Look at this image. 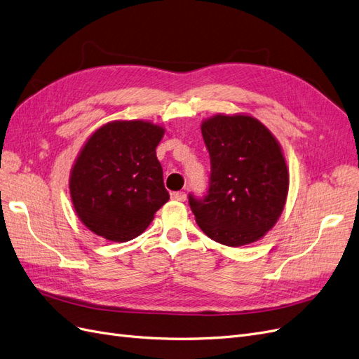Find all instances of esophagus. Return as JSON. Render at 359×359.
Returning a JSON list of instances; mask_svg holds the SVG:
<instances>
[{"label": "esophagus", "mask_w": 359, "mask_h": 359, "mask_svg": "<svg viewBox=\"0 0 359 359\" xmlns=\"http://www.w3.org/2000/svg\"><path fill=\"white\" fill-rule=\"evenodd\" d=\"M171 200H175V201H184V200H187V194H184L183 191L171 192Z\"/></svg>", "instance_id": "esophagus-1"}]
</instances>
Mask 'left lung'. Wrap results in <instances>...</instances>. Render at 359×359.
Listing matches in <instances>:
<instances>
[{"label": "left lung", "instance_id": "left-lung-1", "mask_svg": "<svg viewBox=\"0 0 359 359\" xmlns=\"http://www.w3.org/2000/svg\"><path fill=\"white\" fill-rule=\"evenodd\" d=\"M201 133L210 154L209 195L189 205L203 233L240 248L261 240L279 221L289 170L279 140L248 113L205 118Z\"/></svg>", "mask_w": 359, "mask_h": 359}]
</instances>
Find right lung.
I'll return each mask as SVG.
<instances>
[{
    "label": "right lung",
    "instance_id": "1",
    "mask_svg": "<svg viewBox=\"0 0 359 359\" xmlns=\"http://www.w3.org/2000/svg\"><path fill=\"white\" fill-rule=\"evenodd\" d=\"M165 128L150 121H111L89 135L70 171L72 203L92 233L110 241L140 236L170 195L156 146Z\"/></svg>",
    "mask_w": 359,
    "mask_h": 359
}]
</instances>
